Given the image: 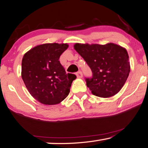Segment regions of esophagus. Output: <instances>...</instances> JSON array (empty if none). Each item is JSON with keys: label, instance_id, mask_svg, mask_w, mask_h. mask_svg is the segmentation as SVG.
Masks as SVG:
<instances>
[{"label": "esophagus", "instance_id": "34e87169", "mask_svg": "<svg viewBox=\"0 0 148 148\" xmlns=\"http://www.w3.org/2000/svg\"><path fill=\"white\" fill-rule=\"evenodd\" d=\"M76 75H77V78H82L83 77L82 72L80 71H78V72H77L76 73Z\"/></svg>", "mask_w": 148, "mask_h": 148}]
</instances>
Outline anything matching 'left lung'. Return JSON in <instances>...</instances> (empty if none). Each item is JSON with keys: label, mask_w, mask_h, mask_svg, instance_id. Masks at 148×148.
<instances>
[{"label": "left lung", "mask_w": 148, "mask_h": 148, "mask_svg": "<svg viewBox=\"0 0 148 148\" xmlns=\"http://www.w3.org/2000/svg\"><path fill=\"white\" fill-rule=\"evenodd\" d=\"M74 48L91 69L92 77L85 81L94 95L110 97L120 91L130 71L125 49L113 43H76Z\"/></svg>", "instance_id": "1"}]
</instances>
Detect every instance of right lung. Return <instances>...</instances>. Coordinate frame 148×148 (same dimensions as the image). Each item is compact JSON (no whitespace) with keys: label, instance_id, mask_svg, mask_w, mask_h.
Instances as JSON below:
<instances>
[{"label":"right lung","instance_id":"obj_1","mask_svg":"<svg viewBox=\"0 0 148 148\" xmlns=\"http://www.w3.org/2000/svg\"><path fill=\"white\" fill-rule=\"evenodd\" d=\"M67 44L47 43L26 53L22 60V79L35 99L45 105H55L70 92L76 75L66 73L59 62Z\"/></svg>","mask_w":148,"mask_h":148}]
</instances>
